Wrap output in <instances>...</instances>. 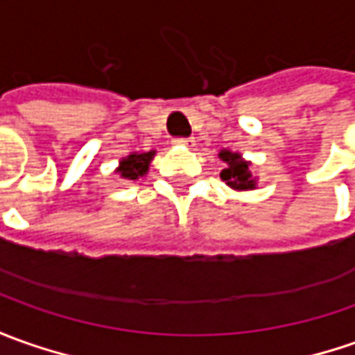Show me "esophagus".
<instances>
[{
  "instance_id": "34e87169",
  "label": "esophagus",
  "mask_w": 355,
  "mask_h": 355,
  "mask_svg": "<svg viewBox=\"0 0 355 355\" xmlns=\"http://www.w3.org/2000/svg\"><path fill=\"white\" fill-rule=\"evenodd\" d=\"M175 144H180V146H187V147H194L196 146V139H194V137H177V139H175Z\"/></svg>"
}]
</instances>
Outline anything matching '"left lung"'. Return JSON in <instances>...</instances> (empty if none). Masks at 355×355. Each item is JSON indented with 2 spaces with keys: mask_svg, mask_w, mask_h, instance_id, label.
Masks as SVG:
<instances>
[{
  "mask_svg": "<svg viewBox=\"0 0 355 355\" xmlns=\"http://www.w3.org/2000/svg\"><path fill=\"white\" fill-rule=\"evenodd\" d=\"M219 157H221V161L227 163V167L221 171L219 177L223 178L229 187L235 188V190H248V188H254L252 175L248 173V163L247 161H243L239 153L221 151Z\"/></svg>",
  "mask_w": 355,
  "mask_h": 355,
  "instance_id": "1",
  "label": "left lung"
}]
</instances>
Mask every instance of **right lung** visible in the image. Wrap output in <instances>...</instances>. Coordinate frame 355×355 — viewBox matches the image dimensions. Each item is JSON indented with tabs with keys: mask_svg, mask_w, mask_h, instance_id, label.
<instances>
[{
	"mask_svg": "<svg viewBox=\"0 0 355 355\" xmlns=\"http://www.w3.org/2000/svg\"><path fill=\"white\" fill-rule=\"evenodd\" d=\"M155 151H149V153H132L126 159H122L118 173L128 180H136L137 177L146 175L147 168H149V161L153 159Z\"/></svg>",
	"mask_w": 355,
	"mask_h": 355,
	"instance_id": "obj_1",
	"label": "right lung"
}]
</instances>
